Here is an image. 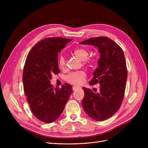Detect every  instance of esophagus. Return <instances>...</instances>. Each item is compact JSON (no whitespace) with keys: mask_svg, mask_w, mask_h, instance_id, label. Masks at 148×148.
<instances>
[{"mask_svg":"<svg viewBox=\"0 0 148 148\" xmlns=\"http://www.w3.org/2000/svg\"><path fill=\"white\" fill-rule=\"evenodd\" d=\"M81 89V87L77 86H73V91H76V90H77V89Z\"/></svg>","mask_w":148,"mask_h":148,"instance_id":"obj_1","label":"esophagus"}]
</instances>
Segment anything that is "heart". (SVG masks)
I'll list each match as a JSON object with an SVG mask.
<instances>
[{
	"label": "heart",
	"mask_w": 148,
	"mask_h": 148,
	"mask_svg": "<svg viewBox=\"0 0 148 148\" xmlns=\"http://www.w3.org/2000/svg\"><path fill=\"white\" fill-rule=\"evenodd\" d=\"M75 56L81 60H84L86 64H90L91 62L86 60L89 56L88 51L85 49L80 48L76 49L73 52ZM59 66L61 68H64L65 66V59L63 56H61L59 60ZM86 77V73L84 71L81 70L78 71H74L69 73L66 77V80L70 83L75 85L82 84L84 82Z\"/></svg>",
	"instance_id": "1"
}]
</instances>
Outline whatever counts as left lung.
<instances>
[{
    "instance_id": "left-lung-1",
    "label": "left lung",
    "mask_w": 148,
    "mask_h": 148,
    "mask_svg": "<svg viewBox=\"0 0 148 148\" xmlns=\"http://www.w3.org/2000/svg\"><path fill=\"white\" fill-rule=\"evenodd\" d=\"M79 44L96 47L101 56L89 82L90 85H101L99 92L83 87V108L91 119L105 120L117 112L123 101L128 75L123 52L117 43L104 36L88 39Z\"/></svg>"
}]
</instances>
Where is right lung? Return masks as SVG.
<instances>
[{
	"instance_id": "right-lung-1",
	"label": "right lung",
	"mask_w": 148,
	"mask_h": 148,
	"mask_svg": "<svg viewBox=\"0 0 148 148\" xmlns=\"http://www.w3.org/2000/svg\"><path fill=\"white\" fill-rule=\"evenodd\" d=\"M71 39L49 38L41 40L31 49L26 59L23 84L27 101L34 115L45 123L54 122L63 112L72 92V86L65 84L53 88V74L60 73L58 53Z\"/></svg>"
}]
</instances>
